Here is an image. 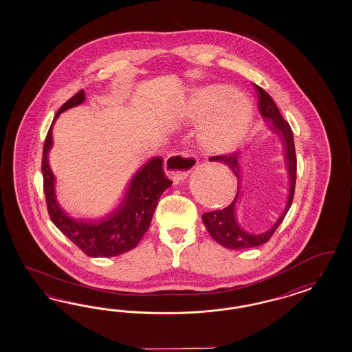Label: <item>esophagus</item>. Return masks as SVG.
Listing matches in <instances>:
<instances>
[{
	"mask_svg": "<svg viewBox=\"0 0 352 352\" xmlns=\"http://www.w3.org/2000/svg\"><path fill=\"white\" fill-rule=\"evenodd\" d=\"M197 165V160L187 152L171 153L164 162L165 171L173 181L179 182L186 179Z\"/></svg>",
	"mask_w": 352,
	"mask_h": 352,
	"instance_id": "esophagus-1",
	"label": "esophagus"
}]
</instances>
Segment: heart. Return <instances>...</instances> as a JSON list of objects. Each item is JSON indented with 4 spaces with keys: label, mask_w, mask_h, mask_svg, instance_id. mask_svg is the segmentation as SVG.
Segmentation results:
<instances>
[{
    "label": "heart",
    "mask_w": 352,
    "mask_h": 352,
    "mask_svg": "<svg viewBox=\"0 0 352 352\" xmlns=\"http://www.w3.org/2000/svg\"><path fill=\"white\" fill-rule=\"evenodd\" d=\"M186 118L201 122L199 144L209 153L226 155L241 146L254 121V106L249 96L232 86H201L192 91Z\"/></svg>",
    "instance_id": "obj_1"
}]
</instances>
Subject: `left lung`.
Returning a JSON list of instances; mask_svg holds the SVG:
<instances>
[{
  "label": "left lung",
  "instance_id": "left-lung-1",
  "mask_svg": "<svg viewBox=\"0 0 352 352\" xmlns=\"http://www.w3.org/2000/svg\"><path fill=\"white\" fill-rule=\"evenodd\" d=\"M256 96H258V108L263 120L266 121L268 128L271 129L280 139L283 152L285 156V165L288 168L289 175V195L288 203L284 212L277 218L276 222L263 232H250L245 230L237 215V205L240 201V187H241V161L240 153L234 152L232 155H222V156H213L209 157V161H219L227 165L231 170L234 171L237 177V192L234 196V201L222 210H214L203 214V222L212 234L214 240L227 249H249L256 248L267 243L271 236L275 234L277 227L284 221L285 215L289 212V208L293 203L294 197V188H296V179H297V157H296V147H294V138L293 131L289 126L288 122L281 116L278 108L272 98L267 94L261 86L254 84Z\"/></svg>",
  "mask_w": 352,
  "mask_h": 352
}]
</instances>
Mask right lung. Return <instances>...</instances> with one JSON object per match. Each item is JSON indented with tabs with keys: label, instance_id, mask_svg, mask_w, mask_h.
Masks as SVG:
<instances>
[{
	"label": "right lung",
	"instance_id": "1",
	"mask_svg": "<svg viewBox=\"0 0 352 352\" xmlns=\"http://www.w3.org/2000/svg\"><path fill=\"white\" fill-rule=\"evenodd\" d=\"M85 100V91L80 90L56 112L47 131L43 152V193L50 219L86 256H120L138 245L147 232L161 195L173 182L165 175L161 157L144 162L129 182L121 201L100 219H74L64 213L55 197V178L49 166V152L53 147V125L56 118L69 108Z\"/></svg>",
	"mask_w": 352,
	"mask_h": 352
}]
</instances>
